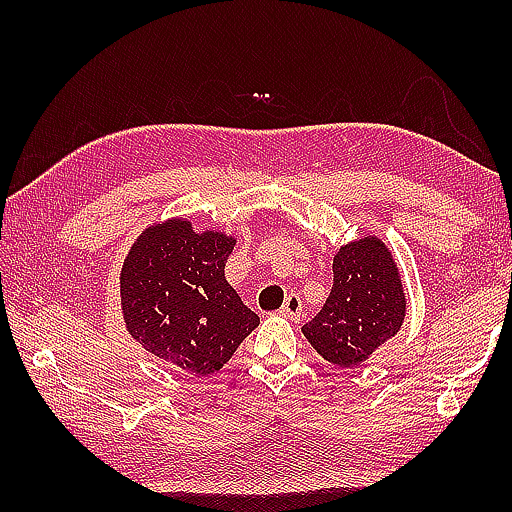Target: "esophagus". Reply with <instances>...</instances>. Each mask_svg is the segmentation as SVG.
<instances>
[{"label": "esophagus", "instance_id": "esophagus-1", "mask_svg": "<svg viewBox=\"0 0 512 512\" xmlns=\"http://www.w3.org/2000/svg\"><path fill=\"white\" fill-rule=\"evenodd\" d=\"M301 310H303V303L299 295H288L284 306H281V314L288 319H299L301 317Z\"/></svg>", "mask_w": 512, "mask_h": 512}]
</instances>
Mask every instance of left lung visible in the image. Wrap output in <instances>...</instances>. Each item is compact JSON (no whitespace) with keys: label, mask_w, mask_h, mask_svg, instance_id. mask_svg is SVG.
<instances>
[{"label":"left lung","mask_w":512,"mask_h":512,"mask_svg":"<svg viewBox=\"0 0 512 512\" xmlns=\"http://www.w3.org/2000/svg\"><path fill=\"white\" fill-rule=\"evenodd\" d=\"M332 273L330 297L301 332L328 363L354 367L400 330L405 290L394 259L378 237L343 246Z\"/></svg>","instance_id":"8db88e82"}]
</instances>
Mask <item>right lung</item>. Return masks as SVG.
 <instances>
[{
  "label": "right lung",
  "instance_id": "right-lung-1",
  "mask_svg": "<svg viewBox=\"0 0 512 512\" xmlns=\"http://www.w3.org/2000/svg\"><path fill=\"white\" fill-rule=\"evenodd\" d=\"M233 246V237L195 233L187 220H171L147 228L125 259L127 330L180 372H217L259 325L224 277Z\"/></svg>",
  "mask_w": 512,
  "mask_h": 512
}]
</instances>
